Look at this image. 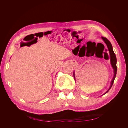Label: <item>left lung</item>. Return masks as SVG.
<instances>
[{"instance_id": "1", "label": "left lung", "mask_w": 128, "mask_h": 128, "mask_svg": "<svg viewBox=\"0 0 128 128\" xmlns=\"http://www.w3.org/2000/svg\"><path fill=\"white\" fill-rule=\"evenodd\" d=\"M102 40H104V42H105V44H106L108 49V51H109L110 52V64L112 65V67L113 68V70H114V76H113V80H112V82L110 83V87L109 88V89L104 93V94H102V96L105 94H106L110 90V89L113 86V84L114 83V80L115 79V77L116 76V73H117V66H116V64H117V59H116V56L115 54L113 51V46L112 45V44L110 43V42L106 38H104V37H102ZM74 79L75 80V72H74Z\"/></svg>"}]
</instances>
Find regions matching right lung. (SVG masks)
<instances>
[{
  "label": "right lung",
  "mask_w": 128,
  "mask_h": 128,
  "mask_svg": "<svg viewBox=\"0 0 128 128\" xmlns=\"http://www.w3.org/2000/svg\"><path fill=\"white\" fill-rule=\"evenodd\" d=\"M25 44H26V43H25Z\"/></svg>",
  "instance_id": "add662e5"
}]
</instances>
